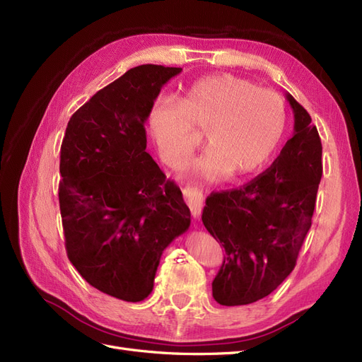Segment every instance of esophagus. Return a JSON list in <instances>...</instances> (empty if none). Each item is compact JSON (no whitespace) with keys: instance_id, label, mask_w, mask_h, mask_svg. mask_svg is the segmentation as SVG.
<instances>
[{"instance_id":"1","label":"esophagus","mask_w":362,"mask_h":362,"mask_svg":"<svg viewBox=\"0 0 362 362\" xmlns=\"http://www.w3.org/2000/svg\"><path fill=\"white\" fill-rule=\"evenodd\" d=\"M182 194L184 199L187 202L192 216L194 218H199L201 213H202V206H204V194L201 190L192 187V185H185L182 187Z\"/></svg>"}]
</instances>
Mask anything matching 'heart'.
Returning a JSON list of instances; mask_svg holds the SVG:
<instances>
[{
	"label": "heart",
	"instance_id": "1",
	"mask_svg": "<svg viewBox=\"0 0 362 362\" xmlns=\"http://www.w3.org/2000/svg\"><path fill=\"white\" fill-rule=\"evenodd\" d=\"M148 129L161 158L178 166L201 134L205 154L190 169L198 181L254 172L275 152L286 129L281 98L229 74L205 76L190 84L177 103L158 98L148 115Z\"/></svg>",
	"mask_w": 362,
	"mask_h": 362
}]
</instances>
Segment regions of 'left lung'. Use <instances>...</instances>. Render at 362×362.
<instances>
[{"mask_svg":"<svg viewBox=\"0 0 362 362\" xmlns=\"http://www.w3.org/2000/svg\"><path fill=\"white\" fill-rule=\"evenodd\" d=\"M294 115L293 137L257 178L235 190L211 193L202 222L225 247L213 298L225 306L266 298L296 266L311 228L322 180V141L308 112L286 93Z\"/></svg>","mask_w":362,"mask_h":362,"instance_id":"1","label":"left lung"}]
</instances>
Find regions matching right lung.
Masks as SVG:
<instances>
[{"mask_svg":"<svg viewBox=\"0 0 362 362\" xmlns=\"http://www.w3.org/2000/svg\"><path fill=\"white\" fill-rule=\"evenodd\" d=\"M181 68L140 64L76 110L60 149L59 202L68 258L100 291L151 294L163 250L190 226L177 184L146 152L145 122Z\"/></svg>","mask_w":362,"mask_h":362,"instance_id":"right-lung-1","label":"right lung"}]
</instances>
